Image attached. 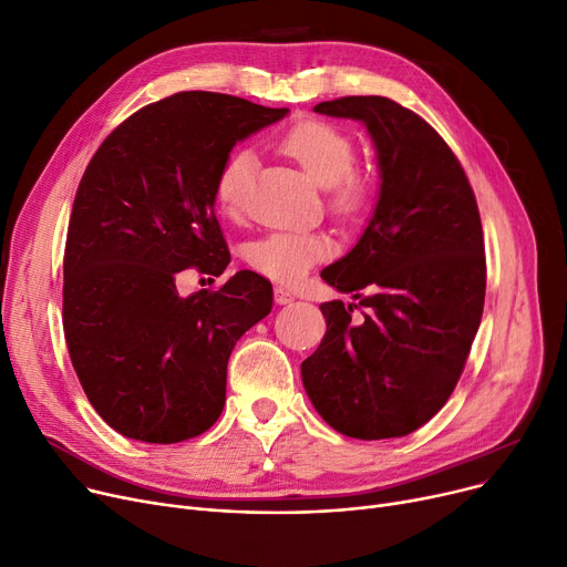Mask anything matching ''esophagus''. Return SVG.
Segmentation results:
<instances>
[{
	"instance_id": "1",
	"label": "esophagus",
	"mask_w": 567,
	"mask_h": 567,
	"mask_svg": "<svg viewBox=\"0 0 567 567\" xmlns=\"http://www.w3.org/2000/svg\"><path fill=\"white\" fill-rule=\"evenodd\" d=\"M274 293H276V303H280V306H287V303L293 301V293L289 289H285V287H276Z\"/></svg>"
}]
</instances>
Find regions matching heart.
<instances>
[{
    "label": "heart",
    "instance_id": "b5f03b06",
    "mask_svg": "<svg viewBox=\"0 0 567 567\" xmlns=\"http://www.w3.org/2000/svg\"><path fill=\"white\" fill-rule=\"evenodd\" d=\"M282 152L303 167L319 188H326L331 212L353 218L363 212L368 199L365 176L353 169V140L329 122L306 118L293 124L280 140ZM255 172L252 148H236L216 176V204L229 218L244 214ZM331 252V241L323 234L310 231H271L248 246V264L259 274L278 282H296L310 266Z\"/></svg>",
    "mask_w": 567,
    "mask_h": 567
}]
</instances>
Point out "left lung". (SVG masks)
I'll return each instance as SVG.
<instances>
[{
    "instance_id": "8db88e82",
    "label": "left lung",
    "mask_w": 567,
    "mask_h": 567,
    "mask_svg": "<svg viewBox=\"0 0 567 567\" xmlns=\"http://www.w3.org/2000/svg\"><path fill=\"white\" fill-rule=\"evenodd\" d=\"M315 112L363 122L379 199L363 236L321 278L355 303H321L326 336L301 365L317 413L344 436L411 434L449 402L485 306L478 204L451 146L423 116L383 96H344Z\"/></svg>"
}]
</instances>
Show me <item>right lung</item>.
<instances>
[{
  "instance_id": "1",
  "label": "right lung",
  "mask_w": 567,
  "mask_h": 567,
  "mask_svg": "<svg viewBox=\"0 0 567 567\" xmlns=\"http://www.w3.org/2000/svg\"><path fill=\"white\" fill-rule=\"evenodd\" d=\"M287 112L182 92L131 114L89 161L66 236L64 336L89 402L118 434L178 443L223 413L229 353L271 312L274 287L238 271L184 299L176 276L225 271L216 176L236 142Z\"/></svg>"
}]
</instances>
